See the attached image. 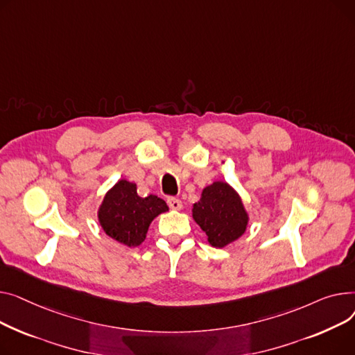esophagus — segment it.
<instances>
[{
	"mask_svg": "<svg viewBox=\"0 0 355 355\" xmlns=\"http://www.w3.org/2000/svg\"><path fill=\"white\" fill-rule=\"evenodd\" d=\"M168 205H169V207L172 211H180L182 209V200H179V199H176V198H169L168 199Z\"/></svg>",
	"mask_w": 355,
	"mask_h": 355,
	"instance_id": "obj_1",
	"label": "esophagus"
}]
</instances>
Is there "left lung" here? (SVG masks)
Segmentation results:
<instances>
[{
  "mask_svg": "<svg viewBox=\"0 0 355 355\" xmlns=\"http://www.w3.org/2000/svg\"><path fill=\"white\" fill-rule=\"evenodd\" d=\"M192 216L214 248H225L238 241L249 222L239 193L222 180L203 187L199 200L193 203Z\"/></svg>",
  "mask_w": 355,
  "mask_h": 355,
  "instance_id": "obj_1",
  "label": "left lung"
}]
</instances>
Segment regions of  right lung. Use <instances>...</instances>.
Wrapping results in <instances>:
<instances>
[{
    "mask_svg": "<svg viewBox=\"0 0 355 355\" xmlns=\"http://www.w3.org/2000/svg\"><path fill=\"white\" fill-rule=\"evenodd\" d=\"M168 211L169 207L163 199L156 195L140 198L136 183L120 179L104 195L97 218L107 236L135 248L146 239L153 219Z\"/></svg>",
    "mask_w": 355,
    "mask_h": 355,
    "instance_id": "right-lung-1",
    "label": "right lung"
}]
</instances>
